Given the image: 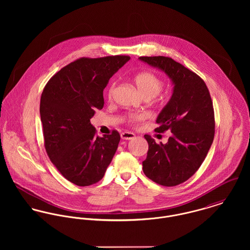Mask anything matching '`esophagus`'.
Instances as JSON below:
<instances>
[{
	"instance_id": "obj_1",
	"label": "esophagus",
	"mask_w": 250,
	"mask_h": 250,
	"mask_svg": "<svg viewBox=\"0 0 250 250\" xmlns=\"http://www.w3.org/2000/svg\"><path fill=\"white\" fill-rule=\"evenodd\" d=\"M135 134L131 133V132H123L121 133V139L122 140H133L135 138Z\"/></svg>"
}]
</instances>
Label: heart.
<instances>
[{
    "label": "heart",
    "mask_w": 250,
    "mask_h": 250,
    "mask_svg": "<svg viewBox=\"0 0 250 250\" xmlns=\"http://www.w3.org/2000/svg\"><path fill=\"white\" fill-rule=\"evenodd\" d=\"M135 83L144 97H150V98L155 97L162 91L164 87L163 80L153 72H140L135 77ZM116 85H117L116 82H112L109 84L107 91L108 99H111L113 97L116 89ZM143 117L144 115L141 113H132L126 116L124 120L129 125H137L138 122L141 119H143Z\"/></svg>",
    "instance_id": "heart-1"
}]
</instances>
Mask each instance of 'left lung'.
Returning <instances> with one entry per match:
<instances>
[{"mask_svg":"<svg viewBox=\"0 0 250 250\" xmlns=\"http://www.w3.org/2000/svg\"><path fill=\"white\" fill-rule=\"evenodd\" d=\"M173 82V94L156 122L157 133L171 132L166 144L149 135L144 174L155 183L174 187L190 178L204 162L214 137L213 101L205 82L194 72L168 57H141Z\"/></svg>","mask_w":250,"mask_h":250,"instance_id":"left-lung-1","label":"left lung"}]
</instances>
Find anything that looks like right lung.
I'll return each instance as SVG.
<instances>
[{
  "label": "right lung",
  "mask_w": 250,
  "mask_h": 250,
  "mask_svg": "<svg viewBox=\"0 0 250 250\" xmlns=\"http://www.w3.org/2000/svg\"><path fill=\"white\" fill-rule=\"evenodd\" d=\"M129 56L80 58L57 72L40 98V118L48 157L61 174L86 187L104 177L120 142L112 130L103 138L90 124L96 109L104 107L103 90Z\"/></svg>",
  "instance_id": "obj_1"
}]
</instances>
